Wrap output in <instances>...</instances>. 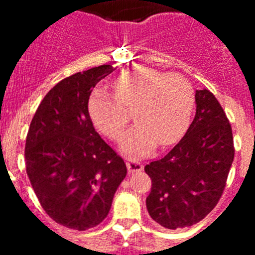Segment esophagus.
Masks as SVG:
<instances>
[{
  "mask_svg": "<svg viewBox=\"0 0 255 255\" xmlns=\"http://www.w3.org/2000/svg\"><path fill=\"white\" fill-rule=\"evenodd\" d=\"M126 166H128V170H129L130 173L138 172V171L143 170V163L139 159L132 158V157L126 158Z\"/></svg>",
  "mask_w": 255,
  "mask_h": 255,
  "instance_id": "esophagus-1",
  "label": "esophagus"
}]
</instances>
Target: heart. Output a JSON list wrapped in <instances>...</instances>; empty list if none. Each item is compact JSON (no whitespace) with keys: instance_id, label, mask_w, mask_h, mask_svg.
<instances>
[{"instance_id":"1","label":"heart","mask_w":255,"mask_h":255,"mask_svg":"<svg viewBox=\"0 0 255 255\" xmlns=\"http://www.w3.org/2000/svg\"><path fill=\"white\" fill-rule=\"evenodd\" d=\"M115 94L96 89L89 100V114L97 128L117 140L130 121L135 124L124 136L125 152L143 155L157 143L170 145L185 131L194 107V91L180 74L150 67L126 70L114 80Z\"/></svg>"}]
</instances>
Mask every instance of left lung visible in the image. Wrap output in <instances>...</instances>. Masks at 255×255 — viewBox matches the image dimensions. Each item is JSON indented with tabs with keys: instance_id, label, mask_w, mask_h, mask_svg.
<instances>
[{
	"instance_id": "left-lung-1",
	"label": "left lung",
	"mask_w": 255,
	"mask_h": 255,
	"mask_svg": "<svg viewBox=\"0 0 255 255\" xmlns=\"http://www.w3.org/2000/svg\"><path fill=\"white\" fill-rule=\"evenodd\" d=\"M197 112L181 140L144 170L152 180L150 217L170 230L197 224L215 208L235 155L231 124L213 93L195 92Z\"/></svg>"
}]
</instances>
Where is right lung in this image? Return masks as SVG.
Returning <instances> with one entry per match:
<instances>
[{"mask_svg": "<svg viewBox=\"0 0 255 255\" xmlns=\"http://www.w3.org/2000/svg\"><path fill=\"white\" fill-rule=\"evenodd\" d=\"M101 65L62 79L30 123L25 167L42 208L57 224L84 231L107 217L126 164L94 129L88 111L93 88L114 71Z\"/></svg>", "mask_w": 255, "mask_h": 255, "instance_id": "add662e5", "label": "right lung"}]
</instances>
